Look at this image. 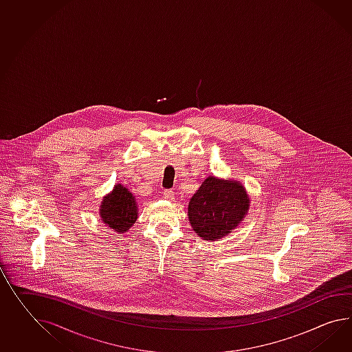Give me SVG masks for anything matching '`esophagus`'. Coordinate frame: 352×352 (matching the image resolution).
I'll return each instance as SVG.
<instances>
[{"label": "esophagus", "instance_id": "1", "mask_svg": "<svg viewBox=\"0 0 352 352\" xmlns=\"http://www.w3.org/2000/svg\"><path fill=\"white\" fill-rule=\"evenodd\" d=\"M173 195H175V192H173L172 190H164V191H163V197L166 199H168V200H172Z\"/></svg>", "mask_w": 352, "mask_h": 352}]
</instances>
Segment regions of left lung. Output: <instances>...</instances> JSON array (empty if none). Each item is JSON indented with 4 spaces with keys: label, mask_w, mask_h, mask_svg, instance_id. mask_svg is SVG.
<instances>
[{
    "label": "left lung",
    "mask_w": 352,
    "mask_h": 352,
    "mask_svg": "<svg viewBox=\"0 0 352 352\" xmlns=\"http://www.w3.org/2000/svg\"><path fill=\"white\" fill-rule=\"evenodd\" d=\"M250 209V197L240 181L208 176L190 199L191 228L206 241H219L241 225Z\"/></svg>",
    "instance_id": "8db88e82"
}]
</instances>
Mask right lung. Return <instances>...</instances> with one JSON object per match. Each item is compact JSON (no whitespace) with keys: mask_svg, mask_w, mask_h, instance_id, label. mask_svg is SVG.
I'll return each mask as SVG.
<instances>
[{"mask_svg":"<svg viewBox=\"0 0 352 352\" xmlns=\"http://www.w3.org/2000/svg\"><path fill=\"white\" fill-rule=\"evenodd\" d=\"M98 213L103 225L113 230L116 234H122L135 225L139 216V206L135 197L126 186L116 184L112 191L102 199Z\"/></svg>","mask_w":352,"mask_h":352,"instance_id":"right-lung-1","label":"right lung"}]
</instances>
